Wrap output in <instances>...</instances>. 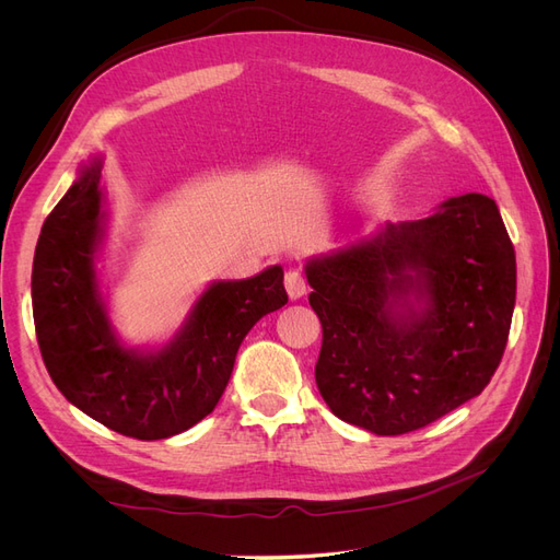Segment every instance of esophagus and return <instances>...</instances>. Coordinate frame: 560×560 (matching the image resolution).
Returning a JSON list of instances; mask_svg holds the SVG:
<instances>
[{
	"label": "esophagus",
	"mask_w": 560,
	"mask_h": 560,
	"mask_svg": "<svg viewBox=\"0 0 560 560\" xmlns=\"http://www.w3.org/2000/svg\"><path fill=\"white\" fill-rule=\"evenodd\" d=\"M284 287H287V294H290V299H301L308 292V282L296 268H290L284 273Z\"/></svg>",
	"instance_id": "34e87169"
}]
</instances>
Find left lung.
I'll use <instances>...</instances> for the list:
<instances>
[{"instance_id":"left-lung-1","label":"left lung","mask_w":560,"mask_h":560,"mask_svg":"<svg viewBox=\"0 0 560 560\" xmlns=\"http://www.w3.org/2000/svg\"><path fill=\"white\" fill-rule=\"evenodd\" d=\"M322 322L315 381L334 416L381 436L481 395L502 360L516 254L493 198H448L418 222L306 264Z\"/></svg>"}]
</instances>
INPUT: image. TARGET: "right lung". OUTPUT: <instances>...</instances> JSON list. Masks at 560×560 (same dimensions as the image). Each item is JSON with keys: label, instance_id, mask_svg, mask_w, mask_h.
Segmentation results:
<instances>
[{"label": "right lung", "instance_id": "right-lung-1", "mask_svg": "<svg viewBox=\"0 0 560 560\" xmlns=\"http://www.w3.org/2000/svg\"><path fill=\"white\" fill-rule=\"evenodd\" d=\"M100 171V159L83 167L42 226L32 264L37 341L67 401L118 434L154 442L214 411L243 338L287 303L282 268L212 282L161 350L121 346L95 278V252L103 243Z\"/></svg>", "mask_w": 560, "mask_h": 560}]
</instances>
